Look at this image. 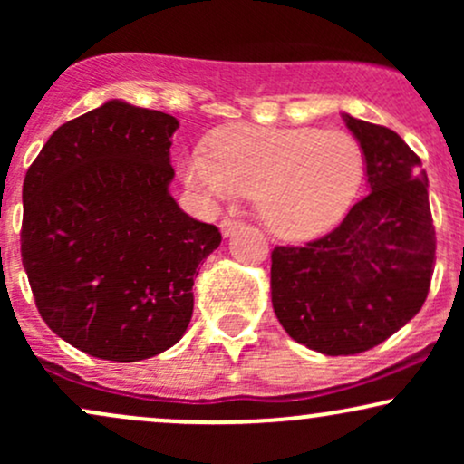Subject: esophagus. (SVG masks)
<instances>
[{
	"label": "esophagus",
	"mask_w": 464,
	"mask_h": 464,
	"mask_svg": "<svg viewBox=\"0 0 464 464\" xmlns=\"http://www.w3.org/2000/svg\"><path fill=\"white\" fill-rule=\"evenodd\" d=\"M239 227H242V222L236 220V218H225V220L220 222V231H222V236H225V237L233 236V233H236Z\"/></svg>",
	"instance_id": "esophagus-1"
}]
</instances>
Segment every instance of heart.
<instances>
[{"label":"heart","mask_w":464,"mask_h":464,"mask_svg":"<svg viewBox=\"0 0 464 464\" xmlns=\"http://www.w3.org/2000/svg\"><path fill=\"white\" fill-rule=\"evenodd\" d=\"M209 146L211 152L185 154L188 188L209 205L250 196L264 225L292 242L332 231L364 183V150L344 130L233 124Z\"/></svg>","instance_id":"heart-1"}]
</instances>
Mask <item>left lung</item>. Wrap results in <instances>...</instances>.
Here are the masks:
<instances>
[{"instance_id": "1", "label": "left lung", "mask_w": 464, "mask_h": 464, "mask_svg": "<svg viewBox=\"0 0 464 464\" xmlns=\"http://www.w3.org/2000/svg\"><path fill=\"white\" fill-rule=\"evenodd\" d=\"M343 117L364 150L371 191L327 236L276 246L270 268L279 323L324 355L369 351L417 316L436 253L420 159L395 130Z\"/></svg>"}]
</instances>
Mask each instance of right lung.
Segmentation results:
<instances>
[{
    "instance_id": "1",
    "label": "right lung",
    "mask_w": 464,
    "mask_h": 464,
    "mask_svg": "<svg viewBox=\"0 0 464 464\" xmlns=\"http://www.w3.org/2000/svg\"><path fill=\"white\" fill-rule=\"evenodd\" d=\"M177 117L109 100L58 126L24 180L21 259L58 338L137 362L183 338L198 264L220 246L169 194Z\"/></svg>"
}]
</instances>
